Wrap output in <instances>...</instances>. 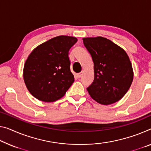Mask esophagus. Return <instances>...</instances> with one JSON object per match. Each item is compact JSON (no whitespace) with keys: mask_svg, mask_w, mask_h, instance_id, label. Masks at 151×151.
<instances>
[{"mask_svg":"<svg viewBox=\"0 0 151 151\" xmlns=\"http://www.w3.org/2000/svg\"><path fill=\"white\" fill-rule=\"evenodd\" d=\"M83 71H83V70H82V71H81V72H80V73H78L77 74V76H78V78H81V77H82V76L83 75Z\"/></svg>","mask_w":151,"mask_h":151,"instance_id":"34e87169","label":"esophagus"}]
</instances>
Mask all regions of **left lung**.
Here are the masks:
<instances>
[{
    "instance_id": "obj_1",
    "label": "left lung",
    "mask_w": 151,
    "mask_h": 151,
    "mask_svg": "<svg viewBox=\"0 0 151 151\" xmlns=\"http://www.w3.org/2000/svg\"><path fill=\"white\" fill-rule=\"evenodd\" d=\"M94 63V78L87 88L90 96L103 105L122 99L133 81L134 71L126 51L103 37L83 38Z\"/></svg>"
}]
</instances>
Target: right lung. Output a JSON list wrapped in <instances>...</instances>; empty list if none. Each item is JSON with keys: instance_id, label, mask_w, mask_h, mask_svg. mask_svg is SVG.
I'll return each mask as SVG.
<instances>
[{"instance_id": "obj_1", "label": "right lung", "mask_w": 151, "mask_h": 151, "mask_svg": "<svg viewBox=\"0 0 151 151\" xmlns=\"http://www.w3.org/2000/svg\"><path fill=\"white\" fill-rule=\"evenodd\" d=\"M76 37L59 36L32 50L24 64V80L32 96L43 102H55L65 94L74 82L69 50Z\"/></svg>"}]
</instances>
